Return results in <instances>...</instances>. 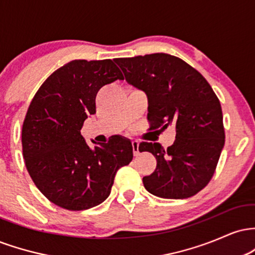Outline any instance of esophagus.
Returning <instances> with one entry per match:
<instances>
[{"mask_svg": "<svg viewBox=\"0 0 255 255\" xmlns=\"http://www.w3.org/2000/svg\"><path fill=\"white\" fill-rule=\"evenodd\" d=\"M131 146H133L134 156H139V141L133 140V141H131Z\"/></svg>", "mask_w": 255, "mask_h": 255, "instance_id": "34e87169", "label": "esophagus"}]
</instances>
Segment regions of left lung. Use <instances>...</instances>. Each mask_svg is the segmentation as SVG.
<instances>
[{
  "label": "left lung",
  "mask_w": 255,
  "mask_h": 255,
  "mask_svg": "<svg viewBox=\"0 0 255 255\" xmlns=\"http://www.w3.org/2000/svg\"><path fill=\"white\" fill-rule=\"evenodd\" d=\"M126 81L147 96L150 129L176 131L166 150L158 142H141L151 152L156 170L142 177L151 194L186 199L210 182L224 147L225 134L219 99L206 79L183 60L169 54L116 58Z\"/></svg>",
  "instance_id": "left-lung-1"
}]
</instances>
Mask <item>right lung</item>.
Segmentation results:
<instances>
[{"instance_id": "1", "label": "right lung", "mask_w": 255, "mask_h": 255, "mask_svg": "<svg viewBox=\"0 0 255 255\" xmlns=\"http://www.w3.org/2000/svg\"><path fill=\"white\" fill-rule=\"evenodd\" d=\"M116 80L124 75L114 61H71L44 81L28 107L21 134L26 168L37 188L62 209L103 203L116 171L133 159L129 139L115 135L91 148L80 134L96 114L98 91Z\"/></svg>"}]
</instances>
